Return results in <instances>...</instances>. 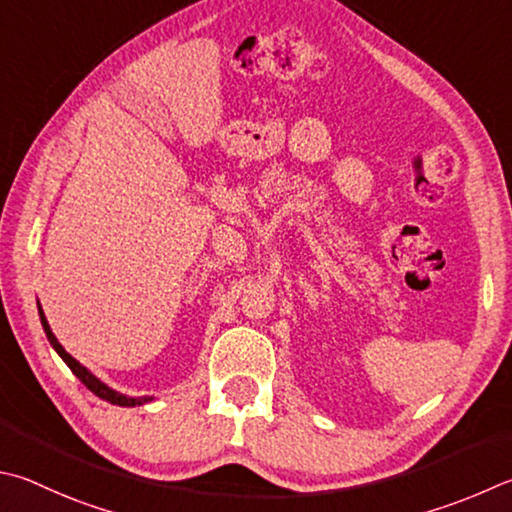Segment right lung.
I'll return each instance as SVG.
<instances>
[{
  "label": "right lung",
  "instance_id": "obj_1",
  "mask_svg": "<svg viewBox=\"0 0 512 512\" xmlns=\"http://www.w3.org/2000/svg\"><path fill=\"white\" fill-rule=\"evenodd\" d=\"M40 320H42V327H44V333H46V338H49V342H51V347L60 353V358L67 362L69 365V369L73 371V374H76L82 383H85L91 392H94L96 396H100V398H105V401H109V403H114V405H123V407H136V405H143V403H147V401H152L150 396H138V398H129V396H123V394H118V392H114V389L111 387H107L105 383H100V380L91 374V371L87 369V367H82L80 362L76 360V358H71L67 351H64V347L60 345L58 342V338L53 336V331H51V327H49V322H46V318H44V311H42V306H40Z\"/></svg>",
  "mask_w": 512,
  "mask_h": 512
}]
</instances>
